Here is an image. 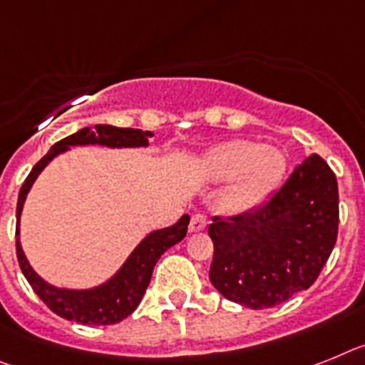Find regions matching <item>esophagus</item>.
I'll use <instances>...</instances> for the list:
<instances>
[{
  "instance_id": "obj_1",
  "label": "esophagus",
  "mask_w": 365,
  "mask_h": 365,
  "mask_svg": "<svg viewBox=\"0 0 365 365\" xmlns=\"http://www.w3.org/2000/svg\"><path fill=\"white\" fill-rule=\"evenodd\" d=\"M205 226H207V217H205V215H202V213L192 215L191 222H189V231H191V233L205 230Z\"/></svg>"
}]
</instances>
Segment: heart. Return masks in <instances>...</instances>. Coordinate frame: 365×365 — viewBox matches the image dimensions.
I'll list each match as a JSON object with an SVG mask.
<instances>
[{
    "instance_id": "1",
    "label": "heart",
    "mask_w": 365,
    "mask_h": 365,
    "mask_svg": "<svg viewBox=\"0 0 365 365\" xmlns=\"http://www.w3.org/2000/svg\"><path fill=\"white\" fill-rule=\"evenodd\" d=\"M204 176L211 182L233 178L222 196L230 213H246L264 200L284 173V158L275 148L250 139H233L209 150L202 161Z\"/></svg>"
}]
</instances>
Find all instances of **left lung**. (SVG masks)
<instances>
[{
  "label": "left lung",
  "mask_w": 365,
  "mask_h": 365,
  "mask_svg": "<svg viewBox=\"0 0 365 365\" xmlns=\"http://www.w3.org/2000/svg\"><path fill=\"white\" fill-rule=\"evenodd\" d=\"M209 279L226 299L270 309L318 279L338 237V182L310 154L262 205L209 224Z\"/></svg>",
  "instance_id": "obj_1"
}]
</instances>
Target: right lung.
Listing matches in <instances>:
<instances>
[{
	"mask_svg": "<svg viewBox=\"0 0 365 365\" xmlns=\"http://www.w3.org/2000/svg\"><path fill=\"white\" fill-rule=\"evenodd\" d=\"M148 138H152V132H141L138 128H117V126L110 125H97L95 132L91 128H82L77 134L68 135L53 145L46 156L34 165L21 185L20 195H18V207H16V255H18L21 272L34 292L60 318L84 323V325H112V323H119L128 318L141 303V297L150 283L152 270H154L158 259L170 246L178 244L185 237L189 215H183L174 226L148 233L138 244V248L130 253L125 264L117 270L112 279H108L106 283L88 288V290H69V288H56L46 283L31 268L29 261L21 250L20 215L27 192L31 191L38 174L46 169L51 160L62 152L69 150V147H77V145H103V147L110 148L147 147Z\"/></svg>",
	"mask_w": 365,
	"mask_h": 365,
	"instance_id": "right-lung-1",
	"label": "right lung"
}]
</instances>
